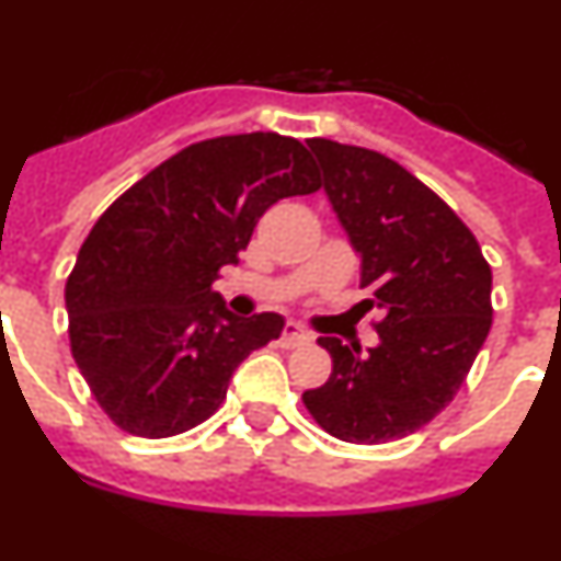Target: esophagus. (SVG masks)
I'll use <instances>...</instances> for the list:
<instances>
[{"label":"esophagus","instance_id":"obj_1","mask_svg":"<svg viewBox=\"0 0 561 561\" xmlns=\"http://www.w3.org/2000/svg\"><path fill=\"white\" fill-rule=\"evenodd\" d=\"M306 342H309V334H306L300 325L286 323L284 334H280V345H284V348H300V345H306Z\"/></svg>","mask_w":561,"mask_h":561}]
</instances>
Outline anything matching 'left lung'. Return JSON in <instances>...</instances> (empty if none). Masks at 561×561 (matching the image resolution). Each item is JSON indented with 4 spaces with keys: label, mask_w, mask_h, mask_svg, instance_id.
Masks as SVG:
<instances>
[{
    "label": "left lung",
    "mask_w": 561,
    "mask_h": 561,
    "mask_svg": "<svg viewBox=\"0 0 561 561\" xmlns=\"http://www.w3.org/2000/svg\"><path fill=\"white\" fill-rule=\"evenodd\" d=\"M336 219L359 252V289L379 345L359 354L320 336L331 354L323 388L304 404L348 444L404 438L447 408L492 329V266L453 207L408 168L370 148L309 140Z\"/></svg>",
    "instance_id": "left-lung-1"
}]
</instances>
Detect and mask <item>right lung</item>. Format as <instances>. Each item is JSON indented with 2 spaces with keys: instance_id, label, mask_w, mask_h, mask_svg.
<instances>
[{
  "instance_id": "add662e5",
  "label": "right lung",
  "mask_w": 561,
  "mask_h": 561,
  "mask_svg": "<svg viewBox=\"0 0 561 561\" xmlns=\"http://www.w3.org/2000/svg\"><path fill=\"white\" fill-rule=\"evenodd\" d=\"M320 191L309 148L275 131L193 142L108 205L67 277L69 348L103 413L171 438L210 419L232 370L284 331L213 291L277 199Z\"/></svg>"
}]
</instances>
